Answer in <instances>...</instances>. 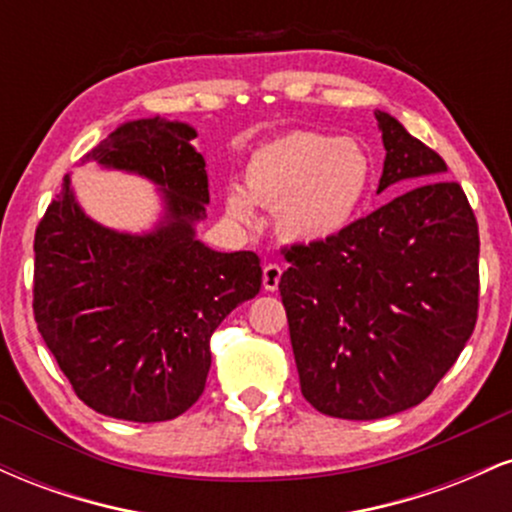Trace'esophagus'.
I'll use <instances>...</instances> for the list:
<instances>
[{"label":"esophagus","instance_id":"esophagus-1","mask_svg":"<svg viewBox=\"0 0 512 512\" xmlns=\"http://www.w3.org/2000/svg\"><path fill=\"white\" fill-rule=\"evenodd\" d=\"M281 272H284V269H281L276 262H267V264H264V267H262V286H264V289H267V291H276V289H279Z\"/></svg>","mask_w":512,"mask_h":512}]
</instances>
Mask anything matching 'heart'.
I'll use <instances>...</instances> for the list:
<instances>
[{
  "label": "heart",
  "instance_id": "obj_1",
  "mask_svg": "<svg viewBox=\"0 0 512 512\" xmlns=\"http://www.w3.org/2000/svg\"><path fill=\"white\" fill-rule=\"evenodd\" d=\"M373 161L354 139L322 132L281 134L257 146L245 187L226 192L233 219L255 221V204L276 209V228L291 243H325L342 233L368 195Z\"/></svg>",
  "mask_w": 512,
  "mask_h": 512
}]
</instances>
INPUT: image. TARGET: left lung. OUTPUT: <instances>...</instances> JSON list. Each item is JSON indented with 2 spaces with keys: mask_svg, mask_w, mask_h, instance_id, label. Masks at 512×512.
<instances>
[{
  "mask_svg": "<svg viewBox=\"0 0 512 512\" xmlns=\"http://www.w3.org/2000/svg\"><path fill=\"white\" fill-rule=\"evenodd\" d=\"M378 192L409 191L325 243L284 248L281 274L301 392L322 414L370 421L431 395L479 313V226L436 151L392 115Z\"/></svg>",
  "mask_w": 512,
  "mask_h": 512,
  "instance_id": "8db88e82",
  "label": "left lung"
}]
</instances>
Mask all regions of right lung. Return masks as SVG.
Wrapping results in <instances>:
<instances>
[{
    "instance_id": "1",
    "label": "right lung",
    "mask_w": 512,
    "mask_h": 512,
    "mask_svg": "<svg viewBox=\"0 0 512 512\" xmlns=\"http://www.w3.org/2000/svg\"><path fill=\"white\" fill-rule=\"evenodd\" d=\"M195 129L134 120L86 158L134 170L163 187L168 223L149 236L98 226L69 180L35 228L33 315L81 402L113 419L154 424L180 416L207 385L211 334L262 286L255 252H214L195 240L207 214Z\"/></svg>"
}]
</instances>
